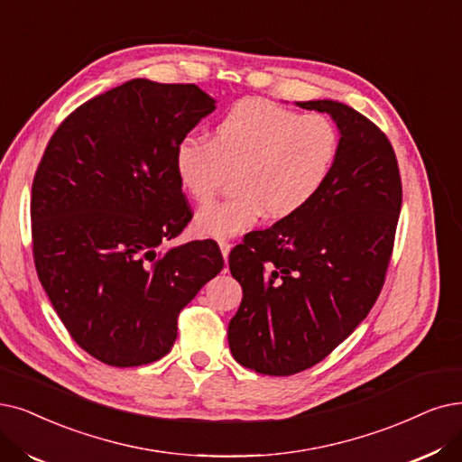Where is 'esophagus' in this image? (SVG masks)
I'll list each match as a JSON object with an SVG mask.
<instances>
[{"mask_svg":"<svg viewBox=\"0 0 462 462\" xmlns=\"http://www.w3.org/2000/svg\"><path fill=\"white\" fill-rule=\"evenodd\" d=\"M219 245V250H221V255H224V260L227 262V257H229V252H231V245L227 243V241H219L217 243Z\"/></svg>","mask_w":462,"mask_h":462,"instance_id":"34e87169","label":"esophagus"}]
</instances>
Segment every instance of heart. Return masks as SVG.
Wrapping results in <instances>:
<instances>
[{
    "mask_svg": "<svg viewBox=\"0 0 462 462\" xmlns=\"http://www.w3.org/2000/svg\"><path fill=\"white\" fill-rule=\"evenodd\" d=\"M341 152L337 125L322 114L300 116L263 98L235 102L214 125L212 140L188 134L174 150V171L193 200H208L235 171V195L210 202L195 229L227 238L303 210L326 188Z\"/></svg>",
    "mask_w": 462,
    "mask_h": 462,
    "instance_id": "heart-1",
    "label": "heart"
}]
</instances>
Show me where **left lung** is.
Wrapping results in <instances>:
<instances>
[{
    "mask_svg": "<svg viewBox=\"0 0 462 462\" xmlns=\"http://www.w3.org/2000/svg\"><path fill=\"white\" fill-rule=\"evenodd\" d=\"M329 114L341 152L309 205L229 254L243 301L229 322L238 364L293 375L343 343L379 298L394 246L402 181L393 145L356 109L336 100L295 102Z\"/></svg>",
    "mask_w": 462,
    "mask_h": 462,
    "instance_id": "1",
    "label": "left lung"
}]
</instances>
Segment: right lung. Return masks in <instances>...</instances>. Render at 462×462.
Returning <instances> with one entry per match:
<instances>
[{"instance_id": "1", "label": "right lung", "mask_w": 462, "mask_h": 462, "mask_svg": "<svg viewBox=\"0 0 462 462\" xmlns=\"http://www.w3.org/2000/svg\"><path fill=\"white\" fill-rule=\"evenodd\" d=\"M214 109L197 85L131 79L47 143L30 205L35 269L73 341L107 365L167 355L180 310L224 269L214 241L162 250L193 217L174 150Z\"/></svg>"}]
</instances>
